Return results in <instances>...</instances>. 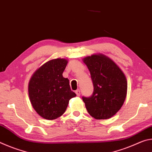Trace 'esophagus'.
I'll return each instance as SVG.
<instances>
[{
    "mask_svg": "<svg viewBox=\"0 0 152 152\" xmlns=\"http://www.w3.org/2000/svg\"><path fill=\"white\" fill-rule=\"evenodd\" d=\"M75 92L78 96H79L80 95V90H77V91H75Z\"/></svg>",
    "mask_w": 152,
    "mask_h": 152,
    "instance_id": "esophagus-1",
    "label": "esophagus"
}]
</instances>
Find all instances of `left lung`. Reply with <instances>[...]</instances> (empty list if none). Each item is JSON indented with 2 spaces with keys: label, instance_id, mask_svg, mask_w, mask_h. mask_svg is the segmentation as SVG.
Listing matches in <instances>:
<instances>
[{
  "label": "left lung",
  "instance_id": "1",
  "mask_svg": "<svg viewBox=\"0 0 152 152\" xmlns=\"http://www.w3.org/2000/svg\"><path fill=\"white\" fill-rule=\"evenodd\" d=\"M91 76L94 91L91 96H82L87 110L96 119H107L119 111L124 103L127 80L114 61L102 54L83 60Z\"/></svg>",
  "mask_w": 152,
  "mask_h": 152
}]
</instances>
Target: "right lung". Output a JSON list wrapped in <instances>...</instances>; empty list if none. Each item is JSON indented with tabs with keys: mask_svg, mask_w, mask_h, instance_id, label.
I'll return each mask as SVG.
<instances>
[{
	"mask_svg": "<svg viewBox=\"0 0 152 152\" xmlns=\"http://www.w3.org/2000/svg\"><path fill=\"white\" fill-rule=\"evenodd\" d=\"M67 63L61 58L49 61L36 70L29 81L28 89L32 106L45 119L61 116L69 101L76 96L71 91L69 80L62 76Z\"/></svg>",
	"mask_w": 152,
	"mask_h": 152,
	"instance_id": "1",
	"label": "right lung"
}]
</instances>
